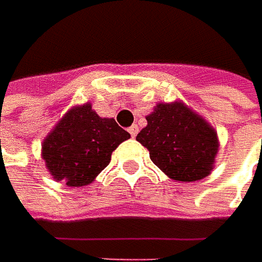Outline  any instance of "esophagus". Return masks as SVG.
Listing matches in <instances>:
<instances>
[{
  "mask_svg": "<svg viewBox=\"0 0 262 262\" xmlns=\"http://www.w3.org/2000/svg\"><path fill=\"white\" fill-rule=\"evenodd\" d=\"M128 133H129V134H131V137L134 138V137H136L137 134H138V126H137V125H131V126H129V129H128Z\"/></svg>",
  "mask_w": 262,
  "mask_h": 262,
  "instance_id": "esophagus-1",
  "label": "esophagus"
}]
</instances>
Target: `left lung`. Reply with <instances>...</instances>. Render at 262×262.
<instances>
[{"label":"left lung","mask_w":262,"mask_h":262,"mask_svg":"<svg viewBox=\"0 0 262 262\" xmlns=\"http://www.w3.org/2000/svg\"><path fill=\"white\" fill-rule=\"evenodd\" d=\"M138 136L151 162L176 182H195L211 173L219 151L217 131L191 107L175 100L157 103Z\"/></svg>","instance_id":"obj_1"}]
</instances>
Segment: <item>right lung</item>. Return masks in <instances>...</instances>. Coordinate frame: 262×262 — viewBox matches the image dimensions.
I'll return each instance as SVG.
<instances>
[{
	"label": "right lung",
	"instance_id": "1",
	"mask_svg": "<svg viewBox=\"0 0 262 262\" xmlns=\"http://www.w3.org/2000/svg\"><path fill=\"white\" fill-rule=\"evenodd\" d=\"M129 137L114 118L99 116L87 102L73 106L43 138L42 159L56 182L86 186L109 165L112 151Z\"/></svg>",
	"mask_w": 262,
	"mask_h": 262
}]
</instances>
